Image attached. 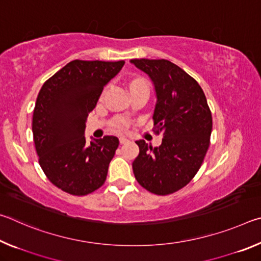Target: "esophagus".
Returning <instances> with one entry per match:
<instances>
[{"mask_svg": "<svg viewBox=\"0 0 261 261\" xmlns=\"http://www.w3.org/2000/svg\"><path fill=\"white\" fill-rule=\"evenodd\" d=\"M127 141H129V139H126L125 137H120V143L123 145V144H125V143H127Z\"/></svg>", "mask_w": 261, "mask_h": 261, "instance_id": "1", "label": "esophagus"}]
</instances>
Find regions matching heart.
Masks as SVG:
<instances>
[{
	"label": "heart",
	"instance_id": "heart-1",
	"mask_svg": "<svg viewBox=\"0 0 261 261\" xmlns=\"http://www.w3.org/2000/svg\"><path fill=\"white\" fill-rule=\"evenodd\" d=\"M135 83H145V82L141 81V79H136V81H134L131 84H135ZM112 126L116 130H124L127 126V121L124 120V118H120V120L115 121L112 124Z\"/></svg>",
	"mask_w": 261,
	"mask_h": 261
}]
</instances>
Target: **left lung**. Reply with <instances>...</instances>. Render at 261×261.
<instances>
[{"instance_id":"1","label":"left lung","mask_w":261,"mask_h":261,"mask_svg":"<svg viewBox=\"0 0 261 261\" xmlns=\"http://www.w3.org/2000/svg\"><path fill=\"white\" fill-rule=\"evenodd\" d=\"M154 84L156 103L153 131L162 135L159 147L137 140L132 162L141 187L158 196L184 188L201 166L210 146L212 114L204 91L190 74L168 60H131Z\"/></svg>"}]
</instances>
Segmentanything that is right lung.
Wrapping results in <instances>:
<instances>
[{"label": "right lung", "mask_w": 261, "mask_h": 261, "mask_svg": "<svg viewBox=\"0 0 261 261\" xmlns=\"http://www.w3.org/2000/svg\"><path fill=\"white\" fill-rule=\"evenodd\" d=\"M125 62L74 60L43 84L35 102L33 140L39 163L50 182L72 196H85L102 187L118 147L117 137L86 143L88 114L105 85Z\"/></svg>", "instance_id": "obj_1"}]
</instances>
